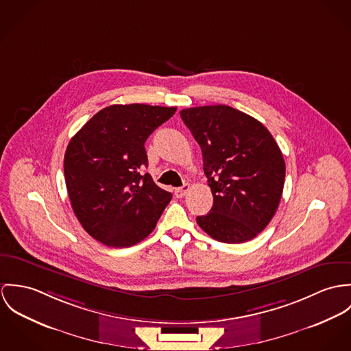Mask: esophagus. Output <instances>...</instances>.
<instances>
[{
    "mask_svg": "<svg viewBox=\"0 0 351 351\" xmlns=\"http://www.w3.org/2000/svg\"><path fill=\"white\" fill-rule=\"evenodd\" d=\"M189 191H190V186L184 184V186H182L179 189H175V196L176 197H183Z\"/></svg>",
    "mask_w": 351,
    "mask_h": 351,
    "instance_id": "esophagus-1",
    "label": "esophagus"
}]
</instances>
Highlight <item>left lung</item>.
I'll use <instances>...</instances> for the list:
<instances>
[{"label": "left lung", "instance_id": "1", "mask_svg": "<svg viewBox=\"0 0 351 351\" xmlns=\"http://www.w3.org/2000/svg\"><path fill=\"white\" fill-rule=\"evenodd\" d=\"M180 117L200 145L214 197L197 225L219 242L253 239L271 222L284 189L285 162L272 134L226 105L184 109Z\"/></svg>", "mask_w": 351, "mask_h": 351}]
</instances>
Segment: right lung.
I'll use <instances>...</instances> for the list:
<instances>
[{
  "mask_svg": "<svg viewBox=\"0 0 351 351\" xmlns=\"http://www.w3.org/2000/svg\"><path fill=\"white\" fill-rule=\"evenodd\" d=\"M176 108L112 105L71 138L64 178L82 228L101 243L129 247L154 232L172 194L155 184L145 141Z\"/></svg>",
  "mask_w": 351,
  "mask_h": 351,
  "instance_id": "obj_1",
  "label": "right lung"
}]
</instances>
